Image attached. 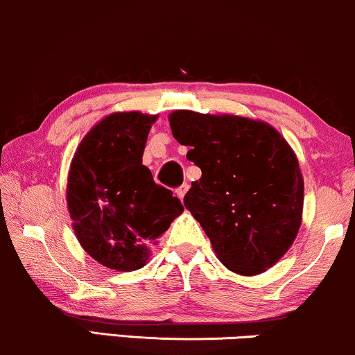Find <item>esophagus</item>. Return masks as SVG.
<instances>
[{"mask_svg": "<svg viewBox=\"0 0 355 355\" xmlns=\"http://www.w3.org/2000/svg\"><path fill=\"white\" fill-rule=\"evenodd\" d=\"M187 191H189V183H183L182 187H178V190H177V195H178V198L183 200V196L187 195Z\"/></svg>", "mask_w": 355, "mask_h": 355, "instance_id": "34e87169", "label": "esophagus"}]
</instances>
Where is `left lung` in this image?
I'll list each match as a JSON object with an SVG mask.
<instances>
[{
	"mask_svg": "<svg viewBox=\"0 0 355 355\" xmlns=\"http://www.w3.org/2000/svg\"><path fill=\"white\" fill-rule=\"evenodd\" d=\"M175 139L202 170L183 198L230 271L253 276L279 261L302 220L300 162L270 123L240 115L175 110Z\"/></svg>",
	"mask_w": 355,
	"mask_h": 355,
	"instance_id": "obj_1",
	"label": "left lung"
}]
</instances>
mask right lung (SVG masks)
I'll return each instance as SVG.
<instances>
[{
	"label": "right lung",
	"instance_id": "add662e5",
	"mask_svg": "<svg viewBox=\"0 0 355 355\" xmlns=\"http://www.w3.org/2000/svg\"><path fill=\"white\" fill-rule=\"evenodd\" d=\"M157 115L115 112L85 134L71 162L67 208L89 256L110 270L135 271L152 243L183 211L173 191L153 182L142 165Z\"/></svg>",
	"mask_w": 355,
	"mask_h": 355
}]
</instances>
